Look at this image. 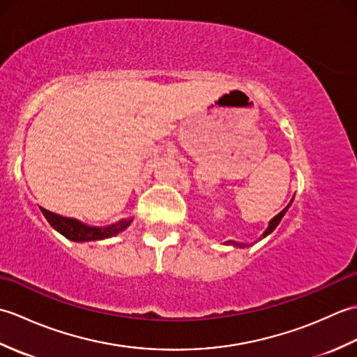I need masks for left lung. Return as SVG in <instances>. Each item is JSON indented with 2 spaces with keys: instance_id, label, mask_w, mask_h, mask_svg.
Returning <instances> with one entry per match:
<instances>
[{
  "instance_id": "1",
  "label": "left lung",
  "mask_w": 357,
  "mask_h": 357,
  "mask_svg": "<svg viewBox=\"0 0 357 357\" xmlns=\"http://www.w3.org/2000/svg\"><path fill=\"white\" fill-rule=\"evenodd\" d=\"M290 204H291V201H290ZM290 204H288V206L280 211V213H278L275 218L271 219V221L268 222V227H267V230H265L264 233H262V238H265V236H268V234L276 229V227L279 225V222H280V219L284 218V215L287 213V210H288V207H290ZM225 244H230V245H234V247H239V248H244L245 247V244H241V242H234V241H227Z\"/></svg>"
}]
</instances>
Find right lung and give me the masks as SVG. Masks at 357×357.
Wrapping results in <instances>:
<instances>
[{
  "label": "right lung",
  "instance_id": "right-lung-1",
  "mask_svg": "<svg viewBox=\"0 0 357 357\" xmlns=\"http://www.w3.org/2000/svg\"><path fill=\"white\" fill-rule=\"evenodd\" d=\"M43 215L47 219V222L63 234L64 238L75 241V242H87V241H101L112 236H116L118 233L126 230L132 224V219H121L116 224L107 227H90L82 224L78 219L64 218L41 207Z\"/></svg>",
  "mask_w": 357,
  "mask_h": 357
}]
</instances>
